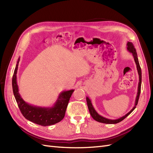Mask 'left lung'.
I'll list each match as a JSON object with an SVG mask.
<instances>
[{"label":"left lung","mask_w":153,"mask_h":153,"mask_svg":"<svg viewBox=\"0 0 153 153\" xmlns=\"http://www.w3.org/2000/svg\"><path fill=\"white\" fill-rule=\"evenodd\" d=\"M126 45H127V47H126L127 50L129 52H130V53H132L133 57L134 58V60H135V64L137 65V71H138V77H139V82H138V85L137 95L136 96L135 106H133V108L130 111H129L128 113H127L126 115H124V116L120 117V118H118L117 119H108V118H106V117L101 116V115H100L98 112H97L96 110L94 109L93 105H92V104L91 103V100L89 98V97L87 96L86 97L87 103L88 108H89L90 114L91 115V117L93 118L95 120V121H98V122L105 123V124H117L119 122L122 121L123 119H124L127 116H128V115L130 114L134 110H135V108H136V106L137 105L138 99H139V96H140V90H141L142 71H141V68H140V64H139V62H138V59L136 50H135V47H134L133 43H131V42H129V41H128Z\"/></svg>","instance_id":"8db88e82"}]
</instances>
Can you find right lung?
Segmentation results:
<instances>
[{"mask_svg":"<svg viewBox=\"0 0 153 153\" xmlns=\"http://www.w3.org/2000/svg\"><path fill=\"white\" fill-rule=\"evenodd\" d=\"M20 57L18 58L13 76L12 86L14 96L22 114L29 121L41 126H47L56 124L63 119L69 99L75 89L63 91L59 94L57 100L51 107L39 106L25 101L19 93L17 84V70Z\"/></svg>","mask_w":153,"mask_h":153,"instance_id":"obj_1","label":"right lung"}]
</instances>
